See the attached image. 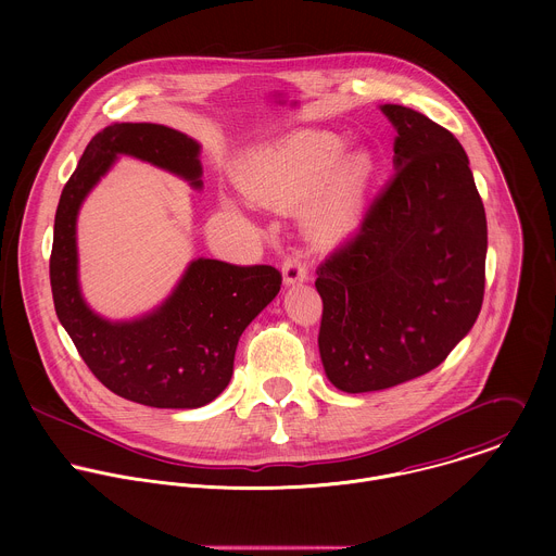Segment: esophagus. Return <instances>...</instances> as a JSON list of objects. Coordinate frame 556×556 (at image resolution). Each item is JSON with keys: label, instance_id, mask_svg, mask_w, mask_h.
Here are the masks:
<instances>
[{"label": "esophagus", "instance_id": "obj_1", "mask_svg": "<svg viewBox=\"0 0 556 556\" xmlns=\"http://www.w3.org/2000/svg\"><path fill=\"white\" fill-rule=\"evenodd\" d=\"M281 270H283V281L286 283H299L307 277V262H305V253L303 251H292L283 264H281Z\"/></svg>", "mask_w": 556, "mask_h": 556}]
</instances>
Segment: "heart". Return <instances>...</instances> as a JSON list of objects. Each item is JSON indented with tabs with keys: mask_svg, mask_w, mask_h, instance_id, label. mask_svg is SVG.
<instances>
[{
	"mask_svg": "<svg viewBox=\"0 0 556 556\" xmlns=\"http://www.w3.org/2000/svg\"><path fill=\"white\" fill-rule=\"evenodd\" d=\"M341 153L343 142L332 134H294L279 147L270 172L262 180V195L268 202H294L314 198L316 193H321V189L330 180L334 167L341 161ZM367 176L369 161L365 155L352 157L343 167L328 204L334 217H348Z\"/></svg>",
	"mask_w": 556,
	"mask_h": 556,
	"instance_id": "heart-1",
	"label": "heart"
}]
</instances>
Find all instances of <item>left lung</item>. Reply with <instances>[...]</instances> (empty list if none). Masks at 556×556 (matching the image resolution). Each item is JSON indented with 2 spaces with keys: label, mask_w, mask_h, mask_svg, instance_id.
<instances>
[{
  "label": "left lung",
  "mask_w": 556,
  "mask_h": 556,
  "mask_svg": "<svg viewBox=\"0 0 556 556\" xmlns=\"http://www.w3.org/2000/svg\"><path fill=\"white\" fill-rule=\"evenodd\" d=\"M395 174L316 268L319 352L348 393L435 369L468 334L486 281V213L457 138L425 114L382 105Z\"/></svg>",
  "instance_id": "obj_1"
}]
</instances>
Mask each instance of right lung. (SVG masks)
I'll use <instances>...</instances> for the list:
<instances>
[{
    "mask_svg": "<svg viewBox=\"0 0 556 556\" xmlns=\"http://www.w3.org/2000/svg\"><path fill=\"white\" fill-rule=\"evenodd\" d=\"M118 153L169 169L200 187V144L153 123H114L86 147L54 215L50 286L61 326L90 371L125 401L157 409H195L224 391L242 332L277 296L273 266L198 260L174 294L131 324L97 316L76 281V213Z\"/></svg>",
    "mask_w": 556,
    "mask_h": 556,
    "instance_id": "1",
    "label": "right lung"
}]
</instances>
